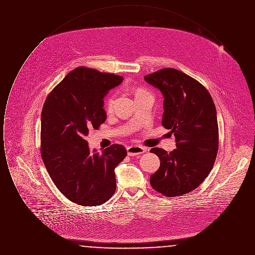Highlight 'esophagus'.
Masks as SVG:
<instances>
[{
  "label": "esophagus",
  "instance_id": "esophagus-1",
  "mask_svg": "<svg viewBox=\"0 0 255 255\" xmlns=\"http://www.w3.org/2000/svg\"><path fill=\"white\" fill-rule=\"evenodd\" d=\"M146 152V148L142 146L131 145L127 147V153L129 156H136Z\"/></svg>",
  "mask_w": 255,
  "mask_h": 255
}]
</instances>
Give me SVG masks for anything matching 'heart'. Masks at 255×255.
<instances>
[{
  "instance_id": "1",
  "label": "heart",
  "mask_w": 255,
  "mask_h": 255,
  "mask_svg": "<svg viewBox=\"0 0 255 255\" xmlns=\"http://www.w3.org/2000/svg\"><path fill=\"white\" fill-rule=\"evenodd\" d=\"M142 94H147V92H146L145 90H143V89H137L136 91H135V97L136 96H138V95H142ZM114 102H115V95L114 94H112V95H110L109 97L106 98V101H105V106H106V108L109 110L113 107V105H114Z\"/></svg>"
}]
</instances>
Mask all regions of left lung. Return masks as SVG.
Segmentation results:
<instances>
[{
    "label": "left lung",
    "mask_w": 255,
    "mask_h": 255,
    "mask_svg": "<svg viewBox=\"0 0 255 255\" xmlns=\"http://www.w3.org/2000/svg\"><path fill=\"white\" fill-rule=\"evenodd\" d=\"M161 92V125L171 130L177 149L169 154L152 148L160 160L151 175V186L163 196L178 197L196 189L205 181L217 157L219 129L216 108L206 87L179 70L165 68L144 76Z\"/></svg>",
    "instance_id": "1"
}]
</instances>
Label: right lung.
Masks as SVG:
<instances>
[{
    "mask_svg": "<svg viewBox=\"0 0 255 255\" xmlns=\"http://www.w3.org/2000/svg\"><path fill=\"white\" fill-rule=\"evenodd\" d=\"M122 81L123 77L115 73L78 67L44 103L41 157L58 190L77 205H102L116 191L115 168L127 156L126 149L113 144L91 153L85 136L105 122L103 98Z\"/></svg>",
    "mask_w": 255,
    "mask_h": 255,
    "instance_id": "right-lung-1",
    "label": "right lung"
}]
</instances>
